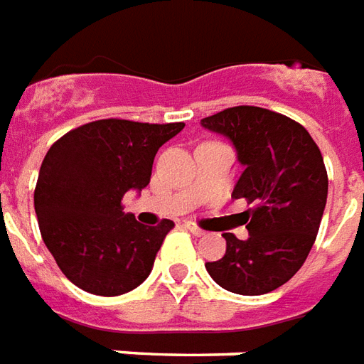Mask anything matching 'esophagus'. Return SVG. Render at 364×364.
Instances as JSON below:
<instances>
[{"label": "esophagus", "mask_w": 364, "mask_h": 364, "mask_svg": "<svg viewBox=\"0 0 364 364\" xmlns=\"http://www.w3.org/2000/svg\"><path fill=\"white\" fill-rule=\"evenodd\" d=\"M185 228H187V230H189L193 235H196V237L204 235V230H200V228H198V225H195V223L187 222V223H185Z\"/></svg>", "instance_id": "obj_1"}]
</instances>
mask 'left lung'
<instances>
[{"label":"left lung","instance_id":"8db88e82","mask_svg":"<svg viewBox=\"0 0 364 364\" xmlns=\"http://www.w3.org/2000/svg\"><path fill=\"white\" fill-rule=\"evenodd\" d=\"M200 123L233 142L245 171L231 196L255 204L245 212L249 239L223 233L225 255L206 270L231 293L274 291L297 274L318 233L328 198L320 148L301 123L264 107H228Z\"/></svg>","mask_w":364,"mask_h":364}]
</instances>
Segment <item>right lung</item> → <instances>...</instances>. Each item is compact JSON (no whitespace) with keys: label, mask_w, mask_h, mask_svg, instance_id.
<instances>
[{"label":"right lung","mask_w":364,"mask_h":364,"mask_svg":"<svg viewBox=\"0 0 364 364\" xmlns=\"http://www.w3.org/2000/svg\"><path fill=\"white\" fill-rule=\"evenodd\" d=\"M185 123L100 119L63 134L48 150L34 189L46 247L67 279L94 295L115 297L148 278L173 228H146L125 214L127 191L150 183L158 148Z\"/></svg>","instance_id":"right-lung-1"}]
</instances>
